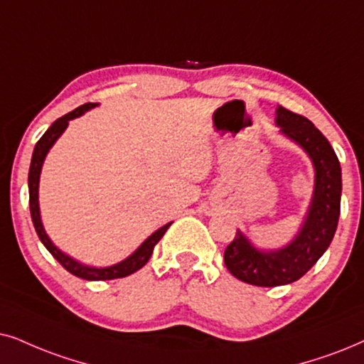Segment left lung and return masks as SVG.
<instances>
[{"label":"left lung","mask_w":364,"mask_h":364,"mask_svg":"<svg viewBox=\"0 0 364 364\" xmlns=\"http://www.w3.org/2000/svg\"><path fill=\"white\" fill-rule=\"evenodd\" d=\"M279 132L297 144L314 168V191L294 238L279 248H259L237 230L225 250L230 274L242 282L275 287L296 282L323 257L333 242L341 210V166L333 146L309 119L279 105L275 109Z\"/></svg>","instance_id":"1"}]
</instances>
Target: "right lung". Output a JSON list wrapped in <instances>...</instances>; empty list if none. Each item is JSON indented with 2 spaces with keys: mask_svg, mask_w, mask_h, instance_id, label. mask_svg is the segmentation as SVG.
I'll list each match as a JSON object with an SVG mask.
<instances>
[{
  "mask_svg": "<svg viewBox=\"0 0 364 364\" xmlns=\"http://www.w3.org/2000/svg\"><path fill=\"white\" fill-rule=\"evenodd\" d=\"M97 104H84L80 107H77L72 112L65 114L63 117H60L55 121L52 126L47 129L43 136L40 137V141L36 142L35 149H33V156H31V164H30V173H28V193H30V211H31V220H33L35 230L38 233V238L43 243L45 248L52 254L57 262H60V265L63 269L68 270V272L75 275V277L85 279V280H112V279H121V277H127V275L137 272V270L142 269L148 260L153 255V250L161 238H163L166 230L171 227L173 222H169L156 230L154 233L146 238L144 242L141 243L139 247L132 252L127 259H124L117 264L109 265V267H92V265H85L82 262L72 259L70 255H67L65 252H62L60 248L55 245L52 242V238L48 237V233L45 232L43 222H41V215H40V201H38V188H40V174H41V168H43L45 158H47L48 151L53 148L55 142L58 141V137L63 134V131L68 127V122L72 119H77L80 116H84L87 110L94 109Z\"/></svg>",
  "mask_w": 364,
  "mask_h": 364,
  "instance_id": "add662e5",
  "label": "right lung"
}]
</instances>
